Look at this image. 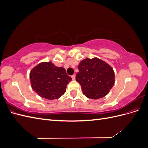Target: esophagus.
Masks as SVG:
<instances>
[{"instance_id": "esophagus-1", "label": "esophagus", "mask_w": 148, "mask_h": 148, "mask_svg": "<svg viewBox=\"0 0 148 148\" xmlns=\"http://www.w3.org/2000/svg\"><path fill=\"white\" fill-rule=\"evenodd\" d=\"M71 78H72L73 80H75V75H73L72 76H71Z\"/></svg>"}]
</instances>
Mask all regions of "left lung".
<instances>
[{
	"label": "left lung",
	"mask_w": 148,
	"mask_h": 148,
	"mask_svg": "<svg viewBox=\"0 0 148 148\" xmlns=\"http://www.w3.org/2000/svg\"><path fill=\"white\" fill-rule=\"evenodd\" d=\"M76 80L83 94L88 98L99 99L109 93L115 83L114 71L105 62L97 58L83 60L78 65Z\"/></svg>",
	"instance_id": "obj_1"
}]
</instances>
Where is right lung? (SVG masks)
Wrapping results in <instances>:
<instances>
[{
	"mask_svg": "<svg viewBox=\"0 0 148 148\" xmlns=\"http://www.w3.org/2000/svg\"><path fill=\"white\" fill-rule=\"evenodd\" d=\"M29 78L31 87L39 96L52 100L61 97L66 91L71 78L63 67H58L51 62H42L31 70Z\"/></svg>",
	"mask_w": 148,
	"mask_h": 148,
	"instance_id": "1",
	"label": "right lung"
}]
</instances>
